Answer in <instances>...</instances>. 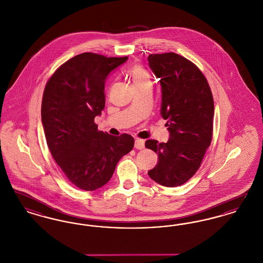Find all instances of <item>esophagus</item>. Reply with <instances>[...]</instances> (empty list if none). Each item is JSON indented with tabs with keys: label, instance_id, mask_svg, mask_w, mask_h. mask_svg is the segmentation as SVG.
Here are the masks:
<instances>
[{
	"label": "esophagus",
	"instance_id": "34e87169",
	"mask_svg": "<svg viewBox=\"0 0 263 263\" xmlns=\"http://www.w3.org/2000/svg\"><path fill=\"white\" fill-rule=\"evenodd\" d=\"M145 147V141L142 139H136L135 140V148L137 150H142Z\"/></svg>",
	"mask_w": 263,
	"mask_h": 263
}]
</instances>
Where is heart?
Here are the masks:
<instances>
[{
    "label": "heart",
    "mask_w": 263,
    "mask_h": 263,
    "mask_svg": "<svg viewBox=\"0 0 263 263\" xmlns=\"http://www.w3.org/2000/svg\"><path fill=\"white\" fill-rule=\"evenodd\" d=\"M131 77H132L133 85H138V84H143V83L149 82V74L141 66L133 67V69L131 70Z\"/></svg>",
    "instance_id": "b5f03b06"
}]
</instances>
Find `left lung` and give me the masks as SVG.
<instances>
[{
    "label": "left lung",
    "instance_id": "1",
    "mask_svg": "<svg viewBox=\"0 0 263 263\" xmlns=\"http://www.w3.org/2000/svg\"><path fill=\"white\" fill-rule=\"evenodd\" d=\"M149 66L162 87L161 115L167 120L166 143L147 140L158 154L148 172L157 183L175 187L185 183L200 166L213 135L214 100L206 78L196 65L174 53L151 54Z\"/></svg>",
    "mask_w": 263,
    "mask_h": 263
}]
</instances>
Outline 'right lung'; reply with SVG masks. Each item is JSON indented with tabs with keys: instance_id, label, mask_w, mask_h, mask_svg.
I'll return each mask as SVG.
<instances>
[{
	"instance_id": "obj_1",
	"label": "right lung",
	"mask_w": 263,
	"mask_h": 263,
	"mask_svg": "<svg viewBox=\"0 0 263 263\" xmlns=\"http://www.w3.org/2000/svg\"><path fill=\"white\" fill-rule=\"evenodd\" d=\"M128 57L82 53L61 65L44 88L41 119L51 155L77 187L106 184L119 160L134 147L131 135L98 130L95 117L105 105L107 76Z\"/></svg>"
}]
</instances>
